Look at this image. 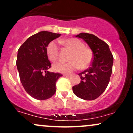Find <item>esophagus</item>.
Returning <instances> with one entry per match:
<instances>
[{
  "label": "esophagus",
  "instance_id": "esophagus-1",
  "mask_svg": "<svg viewBox=\"0 0 133 133\" xmlns=\"http://www.w3.org/2000/svg\"><path fill=\"white\" fill-rule=\"evenodd\" d=\"M64 76H65V77H71L72 76V74H64Z\"/></svg>",
  "mask_w": 133,
  "mask_h": 133
}]
</instances>
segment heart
Wrapping results in <instances>:
<instances>
[{
    "label": "heart",
    "mask_w": 133,
    "mask_h": 133,
    "mask_svg": "<svg viewBox=\"0 0 133 133\" xmlns=\"http://www.w3.org/2000/svg\"><path fill=\"white\" fill-rule=\"evenodd\" d=\"M59 42L72 50L69 59V62L59 61L52 65L53 70L57 72L69 73L81 68H86L91 64L92 58V52L84 47L81 41L76 38L61 39ZM47 57L51 61H55L59 57V46L56 41H53L47 44L46 47Z\"/></svg>",
    "instance_id": "heart-1"
}]
</instances>
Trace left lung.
<instances>
[{"mask_svg": "<svg viewBox=\"0 0 133 133\" xmlns=\"http://www.w3.org/2000/svg\"><path fill=\"white\" fill-rule=\"evenodd\" d=\"M88 44L93 52L91 67L79 73L81 82L72 87L73 92L79 98L94 100L103 93L112 74L113 56L109 45L93 34L80 33L75 36Z\"/></svg>", "mask_w": 133, "mask_h": 133, "instance_id": "8db88e82", "label": "left lung"}]
</instances>
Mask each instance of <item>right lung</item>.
Masks as SVG:
<instances>
[{
  "instance_id": "1",
  "label": "right lung",
  "mask_w": 133,
  "mask_h": 133,
  "mask_svg": "<svg viewBox=\"0 0 133 133\" xmlns=\"http://www.w3.org/2000/svg\"><path fill=\"white\" fill-rule=\"evenodd\" d=\"M61 36L48 31L29 37L19 47L16 65L25 91L38 100L50 98L56 92V83L62 76L48 71L51 67L46 54L47 44Z\"/></svg>"
}]
</instances>
